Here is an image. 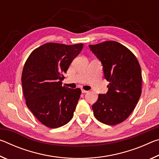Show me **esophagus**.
Returning <instances> with one entry per match:
<instances>
[{
  "label": "esophagus",
  "mask_w": 159,
  "mask_h": 159,
  "mask_svg": "<svg viewBox=\"0 0 159 159\" xmlns=\"http://www.w3.org/2000/svg\"><path fill=\"white\" fill-rule=\"evenodd\" d=\"M81 92H82V93H88V90H85L84 89H81Z\"/></svg>",
  "instance_id": "obj_1"
}]
</instances>
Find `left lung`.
<instances>
[{
  "label": "left lung",
  "instance_id": "obj_1",
  "mask_svg": "<svg viewBox=\"0 0 159 159\" xmlns=\"http://www.w3.org/2000/svg\"><path fill=\"white\" fill-rule=\"evenodd\" d=\"M103 66L109 81L106 94H99L92 106L99 121L114 125L122 123L135 108L142 93L141 67L134 54L119 43L109 41L89 45Z\"/></svg>",
  "mask_w": 159,
  "mask_h": 159
}]
</instances>
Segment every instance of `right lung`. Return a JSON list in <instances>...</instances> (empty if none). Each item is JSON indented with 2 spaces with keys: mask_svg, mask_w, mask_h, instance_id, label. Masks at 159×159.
Listing matches in <instances>:
<instances>
[{
  "mask_svg": "<svg viewBox=\"0 0 159 159\" xmlns=\"http://www.w3.org/2000/svg\"><path fill=\"white\" fill-rule=\"evenodd\" d=\"M83 47V43H48L35 49L24 66L21 83L26 106L48 128L61 127L73 117L81 90L62 86L61 80Z\"/></svg>",
  "mask_w": 159,
  "mask_h": 159,
  "instance_id": "add662e5",
  "label": "right lung"
}]
</instances>
